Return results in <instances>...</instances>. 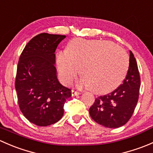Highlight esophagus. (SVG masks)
I'll return each instance as SVG.
<instances>
[{"label":"esophagus","instance_id":"34e87169","mask_svg":"<svg viewBox=\"0 0 153 153\" xmlns=\"http://www.w3.org/2000/svg\"><path fill=\"white\" fill-rule=\"evenodd\" d=\"M72 96H74V95H80V94H81V92H78V91H75V90H74V89H72Z\"/></svg>","mask_w":153,"mask_h":153}]
</instances>
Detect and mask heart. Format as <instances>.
<instances>
[{
	"mask_svg": "<svg viewBox=\"0 0 153 153\" xmlns=\"http://www.w3.org/2000/svg\"><path fill=\"white\" fill-rule=\"evenodd\" d=\"M61 81L72 84L80 74L81 84L97 94L111 92L120 85L129 67V56L123 48L103 40L74 39L67 52L56 56Z\"/></svg>",
	"mask_w": 153,
	"mask_h": 153,
	"instance_id": "1",
	"label": "heart"
}]
</instances>
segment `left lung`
Returning a JSON list of instances; mask_svg holds the SVG:
<instances>
[{
  "label": "left lung",
  "mask_w": 153,
  "mask_h": 153,
  "mask_svg": "<svg viewBox=\"0 0 153 153\" xmlns=\"http://www.w3.org/2000/svg\"><path fill=\"white\" fill-rule=\"evenodd\" d=\"M141 86L136 60L130 51L129 65L126 78L116 89L99 96L89 109L91 118L108 128H118L130 119L139 96Z\"/></svg>",
  "instance_id": "left-lung-1"
}]
</instances>
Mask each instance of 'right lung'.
Segmentation results:
<instances>
[{
  "mask_svg": "<svg viewBox=\"0 0 153 153\" xmlns=\"http://www.w3.org/2000/svg\"><path fill=\"white\" fill-rule=\"evenodd\" d=\"M66 35L41 33L29 41L20 55L15 78L18 105L32 124L46 126L58 122L71 89L58 81L55 52Z\"/></svg>",
  "mask_w": 153,
  "mask_h": 153,
  "instance_id": "add662e5",
  "label": "right lung"
}]
</instances>
